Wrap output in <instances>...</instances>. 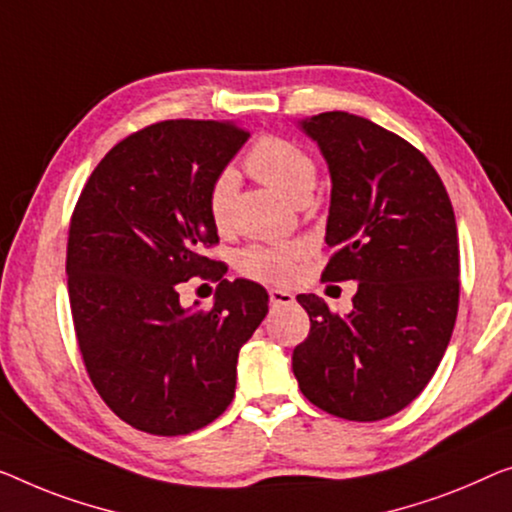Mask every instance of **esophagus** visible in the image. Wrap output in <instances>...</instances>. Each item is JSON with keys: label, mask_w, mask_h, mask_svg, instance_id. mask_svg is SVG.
Returning a JSON list of instances; mask_svg holds the SVG:
<instances>
[{"label": "esophagus", "mask_w": 512, "mask_h": 512, "mask_svg": "<svg viewBox=\"0 0 512 512\" xmlns=\"http://www.w3.org/2000/svg\"><path fill=\"white\" fill-rule=\"evenodd\" d=\"M269 299H271V305H292L294 294L287 292V289H271Z\"/></svg>", "instance_id": "esophagus-1"}]
</instances>
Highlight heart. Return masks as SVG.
I'll use <instances>...</instances> for the list:
<instances>
[{
    "label": "heart",
    "mask_w": 512,
    "mask_h": 512,
    "mask_svg": "<svg viewBox=\"0 0 512 512\" xmlns=\"http://www.w3.org/2000/svg\"><path fill=\"white\" fill-rule=\"evenodd\" d=\"M248 172L266 186L278 190L280 195L301 204L308 200L317 183V165L308 151L299 144L282 140V137H259L246 156ZM236 193V174L223 170L213 179L207 207L213 225L225 230L232 218V204ZM299 243H273V246H250L241 253V271L259 280H285L292 273V266L301 257Z\"/></svg>",
    "instance_id": "obj_1"
}]
</instances>
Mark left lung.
Masks as SVG:
<instances>
[{
    "instance_id": "left-lung-1",
    "label": "left lung",
    "mask_w": 512,
    "mask_h": 512,
    "mask_svg": "<svg viewBox=\"0 0 512 512\" xmlns=\"http://www.w3.org/2000/svg\"><path fill=\"white\" fill-rule=\"evenodd\" d=\"M331 172L324 280H356L335 315L299 294L310 333L292 354L301 393L347 421L398 414L421 395L451 342L460 248L451 197L421 151L370 119L322 112L301 121Z\"/></svg>"
}]
</instances>
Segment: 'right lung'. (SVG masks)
<instances>
[{
  "instance_id": "1",
  "label": "right lung",
  "mask_w": 512,
  "mask_h": 512,
  "mask_svg": "<svg viewBox=\"0 0 512 512\" xmlns=\"http://www.w3.org/2000/svg\"><path fill=\"white\" fill-rule=\"evenodd\" d=\"M250 133L232 121L170 119L105 154L75 204L66 276L73 326L91 384L135 430L179 437L230 407L239 349L269 312L250 280H223L202 248L218 230L213 179ZM220 279L209 311L183 309L178 285Z\"/></svg>"
}]
</instances>
